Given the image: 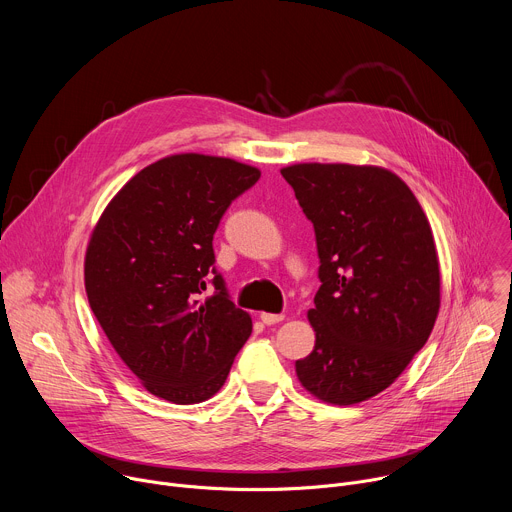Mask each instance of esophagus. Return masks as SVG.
<instances>
[{
  "mask_svg": "<svg viewBox=\"0 0 512 512\" xmlns=\"http://www.w3.org/2000/svg\"><path fill=\"white\" fill-rule=\"evenodd\" d=\"M281 320H283V314H269V312H263V314H261V322L267 324V326L279 324Z\"/></svg>",
  "mask_w": 512,
  "mask_h": 512,
  "instance_id": "esophagus-1",
  "label": "esophagus"
}]
</instances>
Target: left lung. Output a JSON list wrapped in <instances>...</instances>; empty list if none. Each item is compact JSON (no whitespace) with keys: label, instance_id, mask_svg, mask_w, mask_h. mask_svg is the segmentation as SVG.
<instances>
[{"label":"left lung","instance_id":"obj_1","mask_svg":"<svg viewBox=\"0 0 512 512\" xmlns=\"http://www.w3.org/2000/svg\"><path fill=\"white\" fill-rule=\"evenodd\" d=\"M314 225L320 289L314 350L296 360L318 399L354 405L385 391L427 342L440 312V263L409 186L377 166L281 170Z\"/></svg>","mask_w":512,"mask_h":512}]
</instances>
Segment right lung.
I'll use <instances>...</instances> for the list:
<instances>
[{
  "mask_svg": "<svg viewBox=\"0 0 512 512\" xmlns=\"http://www.w3.org/2000/svg\"><path fill=\"white\" fill-rule=\"evenodd\" d=\"M259 178L257 168L229 158L168 156L117 192L91 235V310L156 397L176 405L210 399L251 336V316L214 269L212 239L231 202Z\"/></svg>",
  "mask_w": 512,
  "mask_h": 512,
  "instance_id": "1",
  "label": "right lung"
}]
</instances>
